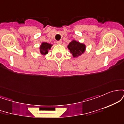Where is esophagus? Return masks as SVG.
Segmentation results:
<instances>
[{"instance_id": "esophagus-1", "label": "esophagus", "mask_w": 124, "mask_h": 124, "mask_svg": "<svg viewBox=\"0 0 124 124\" xmlns=\"http://www.w3.org/2000/svg\"><path fill=\"white\" fill-rule=\"evenodd\" d=\"M57 44H59V45H61V44H62V41H57Z\"/></svg>"}]
</instances>
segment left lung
<instances>
[{
    "label": "left lung",
    "mask_w": 124,
    "mask_h": 124,
    "mask_svg": "<svg viewBox=\"0 0 124 124\" xmlns=\"http://www.w3.org/2000/svg\"><path fill=\"white\" fill-rule=\"evenodd\" d=\"M68 48L73 58H78L85 53L86 46L85 44L73 39L68 45Z\"/></svg>",
    "instance_id": "1"
}]
</instances>
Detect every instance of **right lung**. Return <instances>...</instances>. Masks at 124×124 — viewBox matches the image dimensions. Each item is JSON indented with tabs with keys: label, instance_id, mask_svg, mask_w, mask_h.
Masks as SVG:
<instances>
[{
	"label": "right lung",
	"instance_id": "add662e5",
	"mask_svg": "<svg viewBox=\"0 0 124 124\" xmlns=\"http://www.w3.org/2000/svg\"><path fill=\"white\" fill-rule=\"evenodd\" d=\"M52 46V44L47 43V42H43L39 46V52L41 54L43 55H46L48 53V51L50 50L51 47Z\"/></svg>",
	"mask_w": 124,
	"mask_h": 124
}]
</instances>
